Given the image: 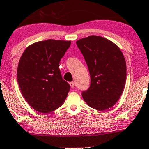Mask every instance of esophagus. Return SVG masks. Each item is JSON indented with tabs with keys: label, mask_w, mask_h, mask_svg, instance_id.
I'll return each mask as SVG.
<instances>
[{
	"label": "esophagus",
	"mask_w": 149,
	"mask_h": 149,
	"mask_svg": "<svg viewBox=\"0 0 149 149\" xmlns=\"http://www.w3.org/2000/svg\"><path fill=\"white\" fill-rule=\"evenodd\" d=\"M69 85H70V86H71V88H73L75 87L74 82H71V83H69Z\"/></svg>",
	"instance_id": "obj_1"
}]
</instances>
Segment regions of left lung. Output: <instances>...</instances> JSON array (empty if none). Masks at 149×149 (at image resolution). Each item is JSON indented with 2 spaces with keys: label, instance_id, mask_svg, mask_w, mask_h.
I'll return each mask as SVG.
<instances>
[{
  "label": "left lung",
  "instance_id": "8db88e82",
  "mask_svg": "<svg viewBox=\"0 0 149 149\" xmlns=\"http://www.w3.org/2000/svg\"><path fill=\"white\" fill-rule=\"evenodd\" d=\"M90 71V88L82 93L90 107L105 111L122 95L126 82V62L118 46L105 38L89 36L76 41Z\"/></svg>",
  "mask_w": 149,
  "mask_h": 149
}]
</instances>
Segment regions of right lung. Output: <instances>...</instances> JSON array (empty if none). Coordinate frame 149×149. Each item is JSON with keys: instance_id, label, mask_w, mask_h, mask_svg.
Instances as JSON below:
<instances>
[{"instance_id": "obj_1", "label": "right lung", "mask_w": 149, "mask_h": 149, "mask_svg": "<svg viewBox=\"0 0 149 149\" xmlns=\"http://www.w3.org/2000/svg\"><path fill=\"white\" fill-rule=\"evenodd\" d=\"M71 40H49L25 49L17 67V81L24 98L37 111L52 112L62 105L70 85L62 79L59 61Z\"/></svg>"}]
</instances>
